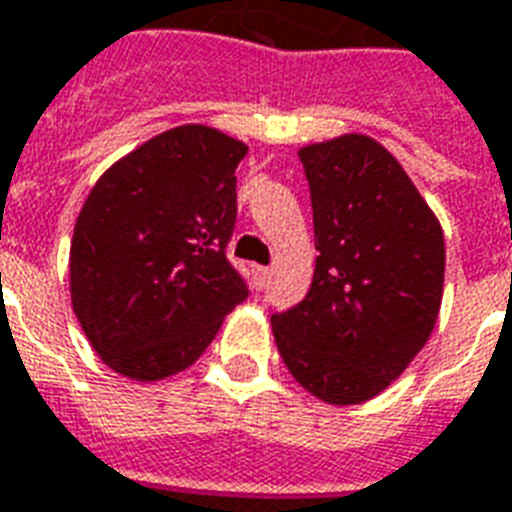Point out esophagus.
<instances>
[{
	"mask_svg": "<svg viewBox=\"0 0 512 512\" xmlns=\"http://www.w3.org/2000/svg\"><path fill=\"white\" fill-rule=\"evenodd\" d=\"M255 279H257V284H260V287H265V284H268V279H271V271H268L265 265H257Z\"/></svg>",
	"mask_w": 512,
	"mask_h": 512,
	"instance_id": "1",
	"label": "esophagus"
}]
</instances>
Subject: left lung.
Masks as SVG:
<instances>
[{"mask_svg":"<svg viewBox=\"0 0 512 512\" xmlns=\"http://www.w3.org/2000/svg\"><path fill=\"white\" fill-rule=\"evenodd\" d=\"M319 249L311 290L271 319L284 365L327 405L368 403L435 330L446 276L438 217L392 152L365 134L298 150Z\"/></svg>","mask_w":512,"mask_h":512,"instance_id":"1","label":"left lung"}]
</instances>
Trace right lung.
<instances>
[{
	"instance_id": "1",
	"label": "right lung",
	"mask_w": 512,
	"mask_h": 512,
	"mask_svg": "<svg viewBox=\"0 0 512 512\" xmlns=\"http://www.w3.org/2000/svg\"><path fill=\"white\" fill-rule=\"evenodd\" d=\"M247 144L187 123L109 166L69 247L74 317L101 362L152 384L190 368L247 287L225 257Z\"/></svg>"
}]
</instances>
